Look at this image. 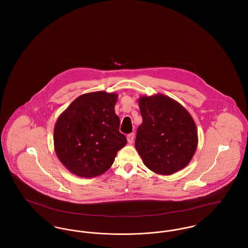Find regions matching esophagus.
<instances>
[{
    "instance_id": "esophagus-1",
    "label": "esophagus",
    "mask_w": 248,
    "mask_h": 248,
    "mask_svg": "<svg viewBox=\"0 0 248 248\" xmlns=\"http://www.w3.org/2000/svg\"><path fill=\"white\" fill-rule=\"evenodd\" d=\"M134 139H135V134L134 133H131L127 136V140L129 143H133L134 142Z\"/></svg>"
}]
</instances>
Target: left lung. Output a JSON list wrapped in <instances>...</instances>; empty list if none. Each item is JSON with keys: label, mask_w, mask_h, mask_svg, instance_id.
<instances>
[{"label": "left lung", "mask_w": 248, "mask_h": 248, "mask_svg": "<svg viewBox=\"0 0 248 248\" xmlns=\"http://www.w3.org/2000/svg\"><path fill=\"white\" fill-rule=\"evenodd\" d=\"M139 104L143 120L137 131L136 149L145 166L160 175H172L184 168L198 146L192 116L163 94L142 96Z\"/></svg>", "instance_id": "left-lung-1"}]
</instances>
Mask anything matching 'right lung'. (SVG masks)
Instances as JSON below:
<instances>
[{
    "mask_svg": "<svg viewBox=\"0 0 248 248\" xmlns=\"http://www.w3.org/2000/svg\"><path fill=\"white\" fill-rule=\"evenodd\" d=\"M116 99L115 93H86L59 116L54 128V149L71 173L82 177L105 173L117 152L127 144L126 137L119 132Z\"/></svg>",
    "mask_w": 248,
    "mask_h": 248,
    "instance_id": "right-lung-1",
    "label": "right lung"
}]
</instances>
